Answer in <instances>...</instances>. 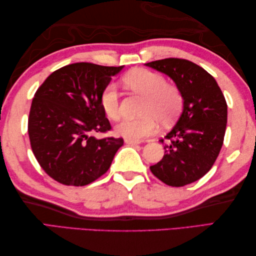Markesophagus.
I'll return each instance as SVG.
<instances>
[{
	"label": "esophagus",
	"instance_id": "1",
	"mask_svg": "<svg viewBox=\"0 0 256 256\" xmlns=\"http://www.w3.org/2000/svg\"><path fill=\"white\" fill-rule=\"evenodd\" d=\"M125 143L128 144V145H140L142 143V140H128V138H125L124 140Z\"/></svg>",
	"mask_w": 256,
	"mask_h": 256
}]
</instances>
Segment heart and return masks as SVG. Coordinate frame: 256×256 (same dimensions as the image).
Here are the masks:
<instances>
[{
	"label": "heart",
	"instance_id": "heart-1",
	"mask_svg": "<svg viewBox=\"0 0 256 256\" xmlns=\"http://www.w3.org/2000/svg\"><path fill=\"white\" fill-rule=\"evenodd\" d=\"M123 84L128 90L145 98L142 114L138 118H123L114 130L120 136L140 140L157 131L158 121L170 124L177 118L182 108V96L176 86L166 84L162 74L148 69H135L124 76ZM103 112L111 120L121 113L120 94L116 86L110 84L100 96Z\"/></svg>",
	"mask_w": 256,
	"mask_h": 256
}]
</instances>
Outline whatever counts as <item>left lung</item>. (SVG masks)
I'll list each match as a JSON object with an SVG mask.
<instances>
[{
	"mask_svg": "<svg viewBox=\"0 0 256 256\" xmlns=\"http://www.w3.org/2000/svg\"><path fill=\"white\" fill-rule=\"evenodd\" d=\"M145 66L167 74L182 96V112L165 136L170 143L164 157L150 167L168 186L182 187L204 177L214 164L226 134V102L216 79L186 59L167 58Z\"/></svg>",
	"mask_w": 256,
	"mask_h": 256,
	"instance_id": "8db88e82",
	"label": "left lung"
}]
</instances>
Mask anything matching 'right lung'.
<instances>
[{"label":"right lung","mask_w":256,"mask_h":256,"mask_svg":"<svg viewBox=\"0 0 256 256\" xmlns=\"http://www.w3.org/2000/svg\"><path fill=\"white\" fill-rule=\"evenodd\" d=\"M124 66L77 62L54 72L32 98L30 146L42 170L67 186H86L110 168L123 138H96L110 131L100 104L103 89Z\"/></svg>","instance_id":"1"}]
</instances>
